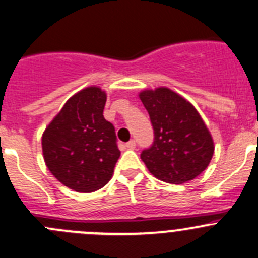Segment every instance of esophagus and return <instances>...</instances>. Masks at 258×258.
I'll use <instances>...</instances> for the list:
<instances>
[{"label":"esophagus","instance_id":"obj_1","mask_svg":"<svg viewBox=\"0 0 258 258\" xmlns=\"http://www.w3.org/2000/svg\"><path fill=\"white\" fill-rule=\"evenodd\" d=\"M135 147H136V142H135L134 140H131V141L127 142V144H126L127 150H135Z\"/></svg>","mask_w":258,"mask_h":258}]
</instances>
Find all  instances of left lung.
<instances>
[{
  "mask_svg": "<svg viewBox=\"0 0 258 258\" xmlns=\"http://www.w3.org/2000/svg\"><path fill=\"white\" fill-rule=\"evenodd\" d=\"M140 100L150 114L155 141L141 160L156 178L182 184L204 172L215 145L204 119L191 102L167 87L144 90Z\"/></svg>",
  "mask_w": 258,
  "mask_h": 258,
  "instance_id": "left-lung-1",
  "label": "left lung"
}]
</instances>
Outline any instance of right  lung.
I'll use <instances>...</instances> for the list:
<instances>
[{
    "instance_id": "obj_1",
    "label": "right lung",
    "mask_w": 258,
    "mask_h": 258,
    "mask_svg": "<svg viewBox=\"0 0 258 258\" xmlns=\"http://www.w3.org/2000/svg\"><path fill=\"white\" fill-rule=\"evenodd\" d=\"M107 95L97 86L75 93L42 135L49 172L76 192L102 188L113 175L119 152L114 127L103 117Z\"/></svg>"
}]
</instances>
